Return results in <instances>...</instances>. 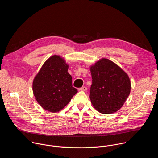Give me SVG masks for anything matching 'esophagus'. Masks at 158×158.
Segmentation results:
<instances>
[{"label":"esophagus","mask_w":158,"mask_h":158,"mask_svg":"<svg viewBox=\"0 0 158 158\" xmlns=\"http://www.w3.org/2000/svg\"><path fill=\"white\" fill-rule=\"evenodd\" d=\"M79 90H80V91H85L87 90V87H85V86H83V87L79 88Z\"/></svg>","instance_id":"esophagus-1"}]
</instances>
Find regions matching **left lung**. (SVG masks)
I'll list each match as a JSON object with an SVG mask.
<instances>
[{"label":"left lung","instance_id":"obj_1","mask_svg":"<svg viewBox=\"0 0 158 158\" xmlns=\"http://www.w3.org/2000/svg\"><path fill=\"white\" fill-rule=\"evenodd\" d=\"M90 69L93 83L89 98L93 106L102 114L114 113L123 106L130 94L127 74L117 64L104 58Z\"/></svg>","mask_w":158,"mask_h":158}]
</instances>
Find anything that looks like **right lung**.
<instances>
[{
	"instance_id": "1",
	"label": "right lung",
	"mask_w": 158,
	"mask_h": 158,
	"mask_svg": "<svg viewBox=\"0 0 158 158\" xmlns=\"http://www.w3.org/2000/svg\"><path fill=\"white\" fill-rule=\"evenodd\" d=\"M69 65L59 56L49 57L35 77L32 90L37 102L44 109L57 112L62 109L77 93L73 86Z\"/></svg>"
}]
</instances>
